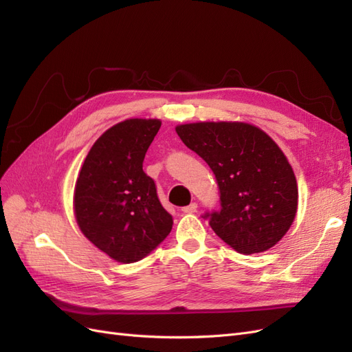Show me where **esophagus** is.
I'll return each instance as SVG.
<instances>
[{
    "mask_svg": "<svg viewBox=\"0 0 352 352\" xmlns=\"http://www.w3.org/2000/svg\"><path fill=\"white\" fill-rule=\"evenodd\" d=\"M197 208H198V204H197V202H190L189 206H186V207H184V208H182V211H184V212H186V214H192V212H195V211H197Z\"/></svg>",
    "mask_w": 352,
    "mask_h": 352,
    "instance_id": "1",
    "label": "esophagus"
}]
</instances>
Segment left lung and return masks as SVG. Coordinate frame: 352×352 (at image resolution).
I'll return each mask as SVG.
<instances>
[{"mask_svg": "<svg viewBox=\"0 0 352 352\" xmlns=\"http://www.w3.org/2000/svg\"><path fill=\"white\" fill-rule=\"evenodd\" d=\"M176 133L216 175L221 210L204 216L216 235L247 255L274 247L298 208L296 179L279 145L243 122L185 123Z\"/></svg>", "mask_w": 352, "mask_h": 352, "instance_id": "8db88e82", "label": "left lung"}]
</instances>
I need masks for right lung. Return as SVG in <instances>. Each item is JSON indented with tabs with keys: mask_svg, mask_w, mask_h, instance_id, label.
I'll return each mask as SVG.
<instances>
[{
	"mask_svg": "<svg viewBox=\"0 0 352 352\" xmlns=\"http://www.w3.org/2000/svg\"><path fill=\"white\" fill-rule=\"evenodd\" d=\"M160 119H126L105 131L85 158L73 192V211L91 243L119 263L150 254L172 230L154 180L142 170Z\"/></svg>",
	"mask_w": 352,
	"mask_h": 352,
	"instance_id": "right-lung-1",
	"label": "right lung"
}]
</instances>
